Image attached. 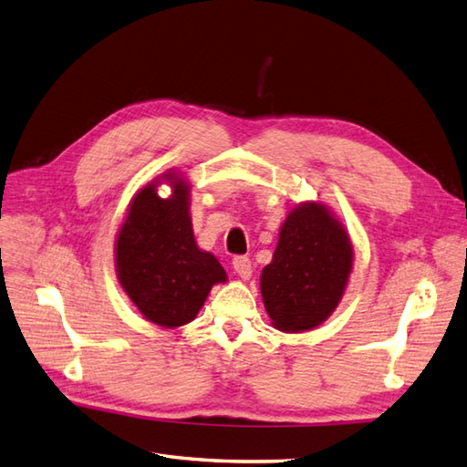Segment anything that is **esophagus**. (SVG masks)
I'll return each instance as SVG.
<instances>
[{
  "instance_id": "obj_1",
  "label": "esophagus",
  "mask_w": 467,
  "mask_h": 467,
  "mask_svg": "<svg viewBox=\"0 0 467 467\" xmlns=\"http://www.w3.org/2000/svg\"><path fill=\"white\" fill-rule=\"evenodd\" d=\"M233 268L236 272V276L241 280H248L250 276H253V262H250V258H246V256H236L233 260Z\"/></svg>"
}]
</instances>
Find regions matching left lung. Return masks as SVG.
<instances>
[{"label":"left lung","mask_w":467,"mask_h":467,"mask_svg":"<svg viewBox=\"0 0 467 467\" xmlns=\"http://www.w3.org/2000/svg\"><path fill=\"white\" fill-rule=\"evenodd\" d=\"M353 270V244L343 223L324 202L296 205L280 226L260 292L272 326L309 331L336 312Z\"/></svg>","instance_id":"obj_1"}]
</instances>
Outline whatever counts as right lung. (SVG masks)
<instances>
[{
    "instance_id": "1",
    "label": "right lung",
    "mask_w": 467,
    "mask_h": 467,
    "mask_svg": "<svg viewBox=\"0 0 467 467\" xmlns=\"http://www.w3.org/2000/svg\"><path fill=\"white\" fill-rule=\"evenodd\" d=\"M167 181L163 200L157 185ZM189 183L175 170L153 179L130 201L114 244L116 276L140 314L175 329L193 321L214 284L226 282L221 262L195 243Z\"/></svg>"
}]
</instances>
